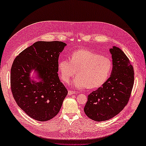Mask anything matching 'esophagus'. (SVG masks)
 <instances>
[{"label":"esophagus","mask_w":146,"mask_h":146,"mask_svg":"<svg viewBox=\"0 0 146 146\" xmlns=\"http://www.w3.org/2000/svg\"><path fill=\"white\" fill-rule=\"evenodd\" d=\"M75 94V91H71V90H69L68 91V95H72Z\"/></svg>","instance_id":"esophagus-1"}]
</instances>
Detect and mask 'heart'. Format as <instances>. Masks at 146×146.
<instances>
[{
	"instance_id": "heart-1",
	"label": "heart",
	"mask_w": 146,
	"mask_h": 146,
	"mask_svg": "<svg viewBox=\"0 0 146 146\" xmlns=\"http://www.w3.org/2000/svg\"><path fill=\"white\" fill-rule=\"evenodd\" d=\"M60 77L69 83L76 74L72 85L77 89L89 87L94 89L107 81L112 70V62L108 57L87 49L74 52L69 59H63L58 64Z\"/></svg>"
}]
</instances>
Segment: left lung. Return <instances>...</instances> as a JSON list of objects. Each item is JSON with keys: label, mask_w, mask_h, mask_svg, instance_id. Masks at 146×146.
I'll use <instances>...</instances> for the list:
<instances>
[{"label": "left lung", "mask_w": 146, "mask_h": 146, "mask_svg": "<svg viewBox=\"0 0 146 146\" xmlns=\"http://www.w3.org/2000/svg\"><path fill=\"white\" fill-rule=\"evenodd\" d=\"M113 61L111 76L102 86L88 96L84 107L86 115L95 121L115 116L129 100L134 84V70L129 59L119 47L110 48Z\"/></svg>", "instance_id": "8db88e82"}]
</instances>
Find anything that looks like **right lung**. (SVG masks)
Here are the masks:
<instances>
[{
	"label": "right lung",
	"mask_w": 146,
	"mask_h": 146,
	"mask_svg": "<svg viewBox=\"0 0 146 146\" xmlns=\"http://www.w3.org/2000/svg\"><path fill=\"white\" fill-rule=\"evenodd\" d=\"M66 44L37 41L15 59L11 69L12 94L17 105L35 120L47 121L60 111L68 90L58 77V57ZM36 72V82L30 73Z\"/></svg>",
	"instance_id": "obj_1"
}]
</instances>
